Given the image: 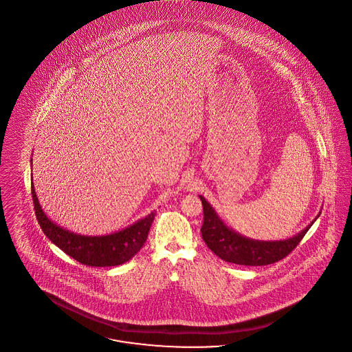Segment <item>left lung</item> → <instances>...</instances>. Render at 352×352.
I'll return each mask as SVG.
<instances>
[{
    "label": "left lung",
    "mask_w": 352,
    "mask_h": 352,
    "mask_svg": "<svg viewBox=\"0 0 352 352\" xmlns=\"http://www.w3.org/2000/svg\"><path fill=\"white\" fill-rule=\"evenodd\" d=\"M199 197L201 200L204 213V221L201 226V237L204 242L223 261L242 266H266L280 261L295 249L316 219L321 214L320 212L309 226L291 239L258 241L248 239L230 229L220 219L211 204L201 195H199Z\"/></svg>",
    "instance_id": "left-lung-1"
}]
</instances>
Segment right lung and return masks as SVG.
I'll return each instance as SVG.
<instances>
[{
  "label": "right lung",
  "mask_w": 352,
  "mask_h": 352,
  "mask_svg": "<svg viewBox=\"0 0 352 352\" xmlns=\"http://www.w3.org/2000/svg\"><path fill=\"white\" fill-rule=\"evenodd\" d=\"M31 194L35 214L44 234L64 253L68 254L80 263L91 267H110L126 263L142 248L155 220V212L153 211L144 219L138 220L135 224L111 234L82 236L57 226L56 223L47 217L39 204L32 181Z\"/></svg>",
  "instance_id": "obj_1"
}]
</instances>
